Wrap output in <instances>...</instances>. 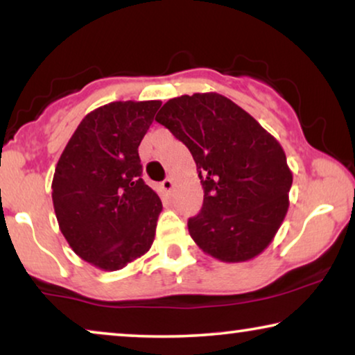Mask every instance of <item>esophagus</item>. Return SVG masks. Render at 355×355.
<instances>
[{"mask_svg":"<svg viewBox=\"0 0 355 355\" xmlns=\"http://www.w3.org/2000/svg\"><path fill=\"white\" fill-rule=\"evenodd\" d=\"M174 189V184H173V179H164V181L162 182V191L164 193H171V191Z\"/></svg>","mask_w":355,"mask_h":355,"instance_id":"34e87169","label":"esophagus"}]
</instances>
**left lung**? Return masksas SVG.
Listing matches in <instances>:
<instances>
[{
  "label": "left lung",
  "instance_id": "left-lung-1",
  "mask_svg": "<svg viewBox=\"0 0 355 355\" xmlns=\"http://www.w3.org/2000/svg\"><path fill=\"white\" fill-rule=\"evenodd\" d=\"M155 119L186 145L197 164L203 207L187 223L193 242L227 263L260 255L289 208L293 171L281 144L216 92L168 100Z\"/></svg>",
  "mask_w": 355,
  "mask_h": 355
}]
</instances>
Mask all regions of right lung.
I'll use <instances>...</instances> for the list:
<instances>
[{
	"label": "right lung",
	"instance_id": "1",
	"mask_svg": "<svg viewBox=\"0 0 355 355\" xmlns=\"http://www.w3.org/2000/svg\"><path fill=\"white\" fill-rule=\"evenodd\" d=\"M159 106L128 100L90 111L58 159V225L71 249L103 271L124 268L153 244L163 205L140 178L139 145Z\"/></svg>",
	"mask_w": 355,
	"mask_h": 355
}]
</instances>
